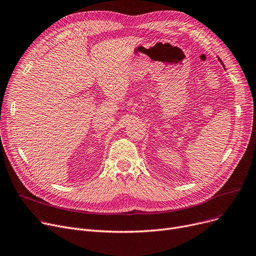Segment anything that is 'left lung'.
Masks as SVG:
<instances>
[{"instance_id": "1", "label": "left lung", "mask_w": 256, "mask_h": 256, "mask_svg": "<svg viewBox=\"0 0 256 256\" xmlns=\"http://www.w3.org/2000/svg\"><path fill=\"white\" fill-rule=\"evenodd\" d=\"M218 60H219V62H221V64H222V62H221V60H220V58H218ZM222 66H224V64H222Z\"/></svg>"}]
</instances>
